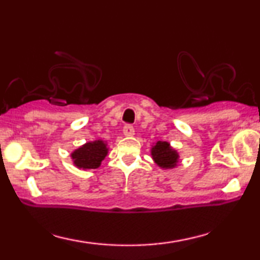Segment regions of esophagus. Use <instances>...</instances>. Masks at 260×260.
Here are the masks:
<instances>
[{
    "instance_id": "1",
    "label": "esophagus",
    "mask_w": 260,
    "mask_h": 260,
    "mask_svg": "<svg viewBox=\"0 0 260 260\" xmlns=\"http://www.w3.org/2000/svg\"><path fill=\"white\" fill-rule=\"evenodd\" d=\"M123 134L125 135L126 137L134 136V135H135V129H134V126H133V125H130V124H126V125L123 127Z\"/></svg>"
}]
</instances>
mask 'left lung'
Masks as SVG:
<instances>
[{
  "label": "left lung",
  "instance_id": "left-lung-1",
  "mask_svg": "<svg viewBox=\"0 0 260 260\" xmlns=\"http://www.w3.org/2000/svg\"><path fill=\"white\" fill-rule=\"evenodd\" d=\"M151 157L162 169H173L180 162V155L169 142L157 141L151 148Z\"/></svg>",
  "mask_w": 260,
  "mask_h": 260
}]
</instances>
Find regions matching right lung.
Here are the masks:
<instances>
[{
  "label": "right lung",
  "mask_w": 260,
  "mask_h": 260,
  "mask_svg": "<svg viewBox=\"0 0 260 260\" xmlns=\"http://www.w3.org/2000/svg\"><path fill=\"white\" fill-rule=\"evenodd\" d=\"M109 152L108 143L103 140L87 142L71 152L73 165L79 169H97Z\"/></svg>",
  "instance_id": "1"
}]
</instances>
